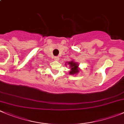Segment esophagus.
Wrapping results in <instances>:
<instances>
[{
	"label": "esophagus",
	"mask_w": 124,
	"mask_h": 124,
	"mask_svg": "<svg viewBox=\"0 0 124 124\" xmlns=\"http://www.w3.org/2000/svg\"><path fill=\"white\" fill-rule=\"evenodd\" d=\"M54 60H56V61H59V57L58 56H55L54 57Z\"/></svg>",
	"instance_id": "1"
}]
</instances>
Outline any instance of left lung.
Returning <instances> with one entry per match:
<instances>
[{"instance_id": "8db88e82", "label": "left lung", "mask_w": 124, "mask_h": 124, "mask_svg": "<svg viewBox=\"0 0 124 124\" xmlns=\"http://www.w3.org/2000/svg\"><path fill=\"white\" fill-rule=\"evenodd\" d=\"M66 65H69V68H70V70L69 72V74L70 75H76L79 72V71L80 70V69L79 68V64L74 60H71L69 62H66Z\"/></svg>"}]
</instances>
